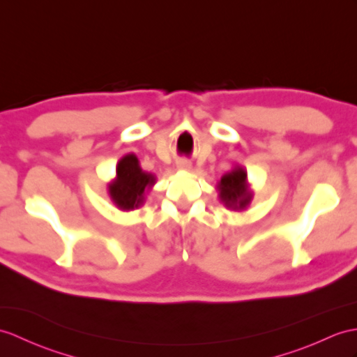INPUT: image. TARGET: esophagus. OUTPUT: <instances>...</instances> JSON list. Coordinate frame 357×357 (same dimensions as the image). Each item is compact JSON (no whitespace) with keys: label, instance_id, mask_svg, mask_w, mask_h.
Wrapping results in <instances>:
<instances>
[{"label":"esophagus","instance_id":"esophagus-1","mask_svg":"<svg viewBox=\"0 0 357 357\" xmlns=\"http://www.w3.org/2000/svg\"><path fill=\"white\" fill-rule=\"evenodd\" d=\"M178 167L179 169H184V170H190V169H192V165H190L188 161H179L178 162Z\"/></svg>","mask_w":357,"mask_h":357}]
</instances>
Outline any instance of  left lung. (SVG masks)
Segmentation results:
<instances>
[{
    "mask_svg": "<svg viewBox=\"0 0 357 357\" xmlns=\"http://www.w3.org/2000/svg\"><path fill=\"white\" fill-rule=\"evenodd\" d=\"M218 192L220 202L229 210L243 211L250 206L254 192L248 184L246 170L242 165H234L233 169L227 172L218 182Z\"/></svg>",
    "mask_w": 357,
    "mask_h": 357,
    "instance_id": "8db88e82",
    "label": "left lung"
}]
</instances>
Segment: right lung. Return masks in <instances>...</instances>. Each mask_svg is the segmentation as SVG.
<instances>
[{
  "mask_svg": "<svg viewBox=\"0 0 357 357\" xmlns=\"http://www.w3.org/2000/svg\"><path fill=\"white\" fill-rule=\"evenodd\" d=\"M156 178L139 167L134 153L124 155L117 164V176L107 184L111 201L123 211H132L144 204L146 193L151 192Z\"/></svg>",
  "mask_w": 357,
  "mask_h": 357,
  "instance_id": "right-lung-1",
  "label": "right lung"
}]
</instances>
